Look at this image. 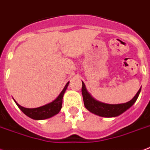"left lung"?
Returning <instances> with one entry per match:
<instances>
[{
	"mask_svg": "<svg viewBox=\"0 0 150 150\" xmlns=\"http://www.w3.org/2000/svg\"><path fill=\"white\" fill-rule=\"evenodd\" d=\"M82 83H83L82 93H83V101H84V105L88 111H90V112L93 113L95 115L102 116V117H107V118L116 117L129 109L134 104L136 100L139 98V93L141 92V88H140L135 96L131 100H129L128 102L116 104V105L106 104V103L100 102L99 100H96L95 98H93L87 91L84 83L83 82Z\"/></svg>",
	"mask_w": 150,
	"mask_h": 150,
	"instance_id": "1",
	"label": "left lung"
}]
</instances>
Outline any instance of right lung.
<instances>
[{
  "label": "right lung",
  "instance_id": "add662e5",
  "mask_svg": "<svg viewBox=\"0 0 150 150\" xmlns=\"http://www.w3.org/2000/svg\"><path fill=\"white\" fill-rule=\"evenodd\" d=\"M68 85H69V82L65 85L64 88L60 92L59 96L55 100H52V102L46 104V105L41 106V107H38V108H24L23 106L19 105L16 100H15V102L17 105V106L19 107V109L24 113L26 116L33 119V120H45V119L51 118V117L56 116L57 114L60 112V109L62 108L63 97H64V94Z\"/></svg>",
  "mask_w": 150,
  "mask_h": 150
}]
</instances>
